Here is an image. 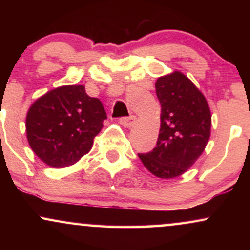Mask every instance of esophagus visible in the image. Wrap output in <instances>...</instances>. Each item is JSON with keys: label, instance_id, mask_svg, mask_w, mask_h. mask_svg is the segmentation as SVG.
Listing matches in <instances>:
<instances>
[{"label": "esophagus", "instance_id": "obj_1", "mask_svg": "<svg viewBox=\"0 0 250 250\" xmlns=\"http://www.w3.org/2000/svg\"><path fill=\"white\" fill-rule=\"evenodd\" d=\"M135 120H136V116H134V115L125 116V117H121V119H120V123H121L123 127L129 128L134 125Z\"/></svg>", "mask_w": 250, "mask_h": 250}]
</instances>
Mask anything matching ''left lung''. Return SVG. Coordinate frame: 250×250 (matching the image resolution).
<instances>
[{
	"instance_id": "obj_1",
	"label": "left lung",
	"mask_w": 250,
	"mask_h": 250,
	"mask_svg": "<svg viewBox=\"0 0 250 250\" xmlns=\"http://www.w3.org/2000/svg\"><path fill=\"white\" fill-rule=\"evenodd\" d=\"M161 128L156 147L139 154L145 167L161 179L188 170L203 153L210 136L211 115L206 97L180 71L157 79Z\"/></svg>"
}]
</instances>
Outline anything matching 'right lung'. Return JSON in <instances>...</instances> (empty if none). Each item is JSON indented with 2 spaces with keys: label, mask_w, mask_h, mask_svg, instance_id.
<instances>
[{
  "label": "right lung",
  "mask_w": 250,
  "mask_h": 250,
  "mask_svg": "<svg viewBox=\"0 0 250 250\" xmlns=\"http://www.w3.org/2000/svg\"><path fill=\"white\" fill-rule=\"evenodd\" d=\"M105 119L101 101L88 96L83 85H63L48 91L29 108L28 142L48 166L68 167L90 150Z\"/></svg>",
  "instance_id": "1"
}]
</instances>
